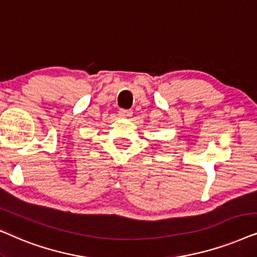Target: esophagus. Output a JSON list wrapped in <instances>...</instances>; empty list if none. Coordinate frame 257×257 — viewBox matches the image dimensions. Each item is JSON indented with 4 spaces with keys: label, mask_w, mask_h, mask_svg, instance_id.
<instances>
[{
    "label": "esophagus",
    "mask_w": 257,
    "mask_h": 257,
    "mask_svg": "<svg viewBox=\"0 0 257 257\" xmlns=\"http://www.w3.org/2000/svg\"><path fill=\"white\" fill-rule=\"evenodd\" d=\"M118 115L121 116V117H131L133 115V111L132 110H125V109H121V110L118 111Z\"/></svg>",
    "instance_id": "obj_1"
}]
</instances>
